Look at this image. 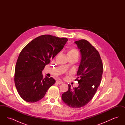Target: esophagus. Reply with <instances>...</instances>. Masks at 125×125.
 <instances>
[{
    "instance_id": "obj_1",
    "label": "esophagus",
    "mask_w": 125,
    "mask_h": 125,
    "mask_svg": "<svg viewBox=\"0 0 125 125\" xmlns=\"http://www.w3.org/2000/svg\"><path fill=\"white\" fill-rule=\"evenodd\" d=\"M56 83H57L58 84H62V83H63V82L61 81L58 80L56 81Z\"/></svg>"
}]
</instances>
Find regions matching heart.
Here are the masks:
<instances>
[{"instance_id": "b5f03b06", "label": "heart", "mask_w": 125, "mask_h": 125, "mask_svg": "<svg viewBox=\"0 0 125 125\" xmlns=\"http://www.w3.org/2000/svg\"><path fill=\"white\" fill-rule=\"evenodd\" d=\"M79 55V53L78 50L75 48H71L67 52V56L68 58L77 57L78 58Z\"/></svg>"}]
</instances>
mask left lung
<instances>
[{
    "label": "left lung",
    "instance_id": "left-lung-1",
    "mask_svg": "<svg viewBox=\"0 0 125 125\" xmlns=\"http://www.w3.org/2000/svg\"><path fill=\"white\" fill-rule=\"evenodd\" d=\"M80 49L82 60L75 79L79 86L68 90L62 95V99L73 108L86 105L95 95L101 83L103 65L100 54L89 42L81 39L74 42Z\"/></svg>",
    "mask_w": 125,
    "mask_h": 125
}]
</instances>
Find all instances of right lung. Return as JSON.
<instances>
[{"mask_svg": "<svg viewBox=\"0 0 125 125\" xmlns=\"http://www.w3.org/2000/svg\"><path fill=\"white\" fill-rule=\"evenodd\" d=\"M67 40L66 38L43 35L32 40L22 50L15 65L14 83L24 101L34 103L41 100L55 83L53 78L43 77L42 72Z\"/></svg>", "mask_w": 125, "mask_h": 125, "instance_id": "obj_1", "label": "right lung"}]
</instances>
